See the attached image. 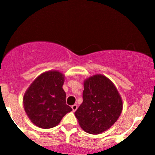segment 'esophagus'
Instances as JSON below:
<instances>
[{
    "mask_svg": "<svg viewBox=\"0 0 155 155\" xmlns=\"http://www.w3.org/2000/svg\"><path fill=\"white\" fill-rule=\"evenodd\" d=\"M71 108H72L73 111H76V109H77V108H78V105L77 104L73 105V106H71Z\"/></svg>",
    "mask_w": 155,
    "mask_h": 155,
    "instance_id": "obj_1",
    "label": "esophagus"
}]
</instances>
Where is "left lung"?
<instances>
[{
	"label": "left lung",
	"instance_id": "8db88e82",
	"mask_svg": "<svg viewBox=\"0 0 155 155\" xmlns=\"http://www.w3.org/2000/svg\"><path fill=\"white\" fill-rule=\"evenodd\" d=\"M83 102L75 112L85 132L99 134L107 130L120 117L122 101L112 81L96 74L84 81Z\"/></svg>",
	"mask_w": 155,
	"mask_h": 155
}]
</instances>
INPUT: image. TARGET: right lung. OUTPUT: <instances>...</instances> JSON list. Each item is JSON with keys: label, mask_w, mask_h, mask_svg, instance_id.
Segmentation results:
<instances>
[{"label": "right lung", "mask_w": 155, "mask_h": 155, "mask_svg": "<svg viewBox=\"0 0 155 155\" xmlns=\"http://www.w3.org/2000/svg\"><path fill=\"white\" fill-rule=\"evenodd\" d=\"M65 76L58 71L41 74L30 85L23 97L27 115L35 125L51 128L72 108L66 104L63 89Z\"/></svg>", "instance_id": "add662e5"}]
</instances>
